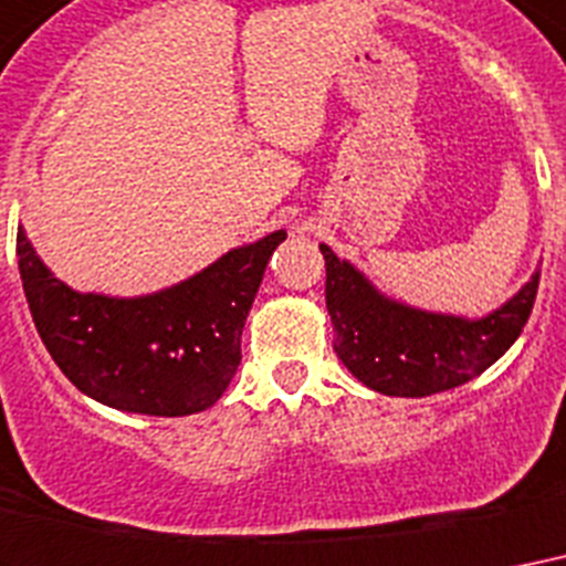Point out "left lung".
Instances as JSON below:
<instances>
[{
  "mask_svg": "<svg viewBox=\"0 0 566 566\" xmlns=\"http://www.w3.org/2000/svg\"><path fill=\"white\" fill-rule=\"evenodd\" d=\"M324 297L333 322V352L354 378L384 396L422 398L479 378L516 343L532 315L541 271L505 306L470 322L389 301L327 244Z\"/></svg>",
  "mask_w": 566,
  "mask_h": 566,
  "instance_id": "1",
  "label": "left lung"
}]
</instances>
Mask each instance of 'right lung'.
I'll return each mask as SVG.
<instances>
[{
    "label": "right lung",
    "instance_id": "obj_1",
    "mask_svg": "<svg viewBox=\"0 0 566 566\" xmlns=\"http://www.w3.org/2000/svg\"><path fill=\"white\" fill-rule=\"evenodd\" d=\"M283 230L223 253L195 277L144 297L76 292L34 253L17 260L34 327L67 380L99 405L144 416L212 407L242 363V331Z\"/></svg>",
    "mask_w": 566,
    "mask_h": 566
}]
</instances>
